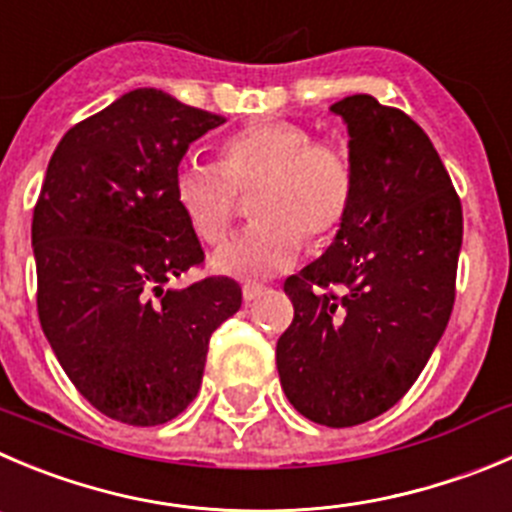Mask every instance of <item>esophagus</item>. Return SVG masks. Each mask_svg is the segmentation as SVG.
<instances>
[{
	"label": "esophagus",
	"instance_id": "esophagus-1",
	"mask_svg": "<svg viewBox=\"0 0 512 512\" xmlns=\"http://www.w3.org/2000/svg\"><path fill=\"white\" fill-rule=\"evenodd\" d=\"M265 293V285H260V283H245L242 285V298L245 300H255L257 295H262Z\"/></svg>",
	"mask_w": 512,
	"mask_h": 512
}]
</instances>
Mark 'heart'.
I'll use <instances>...</instances> for the list:
<instances>
[{
  "label": "heart",
  "instance_id": "obj_1",
  "mask_svg": "<svg viewBox=\"0 0 512 512\" xmlns=\"http://www.w3.org/2000/svg\"><path fill=\"white\" fill-rule=\"evenodd\" d=\"M252 184V214L260 219L212 255L214 270L229 278H267L300 255L303 234L313 242L331 234L351 207L353 166L303 126L257 123L224 138L219 166L181 161L174 199L189 227L214 245L232 224L237 189Z\"/></svg>",
  "mask_w": 512,
  "mask_h": 512
}]
</instances>
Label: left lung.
I'll return each instance as SVG.
<instances>
[{
    "label": "left lung",
    "instance_id": "left-lung-1",
    "mask_svg": "<svg viewBox=\"0 0 512 512\" xmlns=\"http://www.w3.org/2000/svg\"><path fill=\"white\" fill-rule=\"evenodd\" d=\"M331 111L348 126L353 199L331 247L285 280L295 315L275 356L303 417L353 427L412 389L447 328L462 204L407 113L374 95H348Z\"/></svg>",
    "mask_w": 512,
    "mask_h": 512
}]
</instances>
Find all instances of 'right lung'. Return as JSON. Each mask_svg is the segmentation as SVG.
Listing matches in <instances>:
<instances>
[{
  "label": "right lung",
  "instance_id": "obj_1",
  "mask_svg": "<svg viewBox=\"0 0 512 512\" xmlns=\"http://www.w3.org/2000/svg\"><path fill=\"white\" fill-rule=\"evenodd\" d=\"M222 123L138 88L70 128L47 164L32 217L42 331L75 389L123 424L179 417L202 386L209 338L242 305L232 278L169 288L204 262L174 174Z\"/></svg>",
  "mask_w": 512,
  "mask_h": 512
}]
</instances>
